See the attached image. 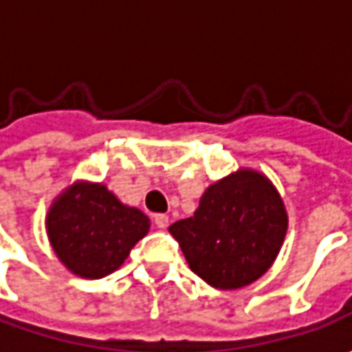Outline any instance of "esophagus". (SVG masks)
I'll return each mask as SVG.
<instances>
[{
    "label": "esophagus",
    "instance_id": "1",
    "mask_svg": "<svg viewBox=\"0 0 352 352\" xmlns=\"http://www.w3.org/2000/svg\"><path fill=\"white\" fill-rule=\"evenodd\" d=\"M170 223L168 215H164V213H156L155 215V225L158 227V229H166Z\"/></svg>",
    "mask_w": 352,
    "mask_h": 352
}]
</instances>
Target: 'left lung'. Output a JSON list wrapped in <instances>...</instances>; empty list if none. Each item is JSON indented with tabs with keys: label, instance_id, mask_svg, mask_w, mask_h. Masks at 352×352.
<instances>
[{
	"label": "left lung",
	"instance_id": "obj_1",
	"mask_svg": "<svg viewBox=\"0 0 352 352\" xmlns=\"http://www.w3.org/2000/svg\"><path fill=\"white\" fill-rule=\"evenodd\" d=\"M288 217L274 186L241 170L210 186L194 217L168 227L190 268L213 288H243L274 263Z\"/></svg>",
	"mask_w": 352,
	"mask_h": 352
}]
</instances>
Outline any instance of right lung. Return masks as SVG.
I'll return each instance as SVG.
<instances>
[{
  "instance_id": "1",
  "label": "right lung",
  "mask_w": 352,
  "mask_h": 352,
  "mask_svg": "<svg viewBox=\"0 0 352 352\" xmlns=\"http://www.w3.org/2000/svg\"><path fill=\"white\" fill-rule=\"evenodd\" d=\"M148 227L142 211L123 206L105 186L89 184L66 190L47 219L52 249L82 278H103L117 270Z\"/></svg>"
}]
</instances>
